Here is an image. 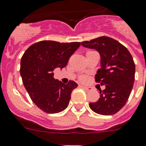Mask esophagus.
<instances>
[{"instance_id":"obj_1","label":"esophagus","mask_w":146,"mask_h":146,"mask_svg":"<svg viewBox=\"0 0 146 146\" xmlns=\"http://www.w3.org/2000/svg\"><path fill=\"white\" fill-rule=\"evenodd\" d=\"M80 87H81L82 88H83V89L86 90V91H90V90L92 89V88L86 87V86H85V85H80Z\"/></svg>"}]
</instances>
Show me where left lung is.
Instances as JSON below:
<instances>
[{"label": "left lung", "instance_id": "obj_1", "mask_svg": "<svg viewBox=\"0 0 146 146\" xmlns=\"http://www.w3.org/2000/svg\"><path fill=\"white\" fill-rule=\"evenodd\" d=\"M84 47L96 49L100 55V68L95 81L106 88L100 91V98L90 103L91 110L103 115L115 114L126 104L135 78V64L125 46L109 37L100 36L82 42Z\"/></svg>", "mask_w": 146, "mask_h": 146}]
</instances>
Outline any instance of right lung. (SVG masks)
Instances as JSON below:
<instances>
[{
	"mask_svg": "<svg viewBox=\"0 0 146 146\" xmlns=\"http://www.w3.org/2000/svg\"><path fill=\"white\" fill-rule=\"evenodd\" d=\"M80 42L42 40L31 45L21 59L20 74L24 86L35 105L46 113L62 112L69 105L74 81L64 84L54 78L55 68L66 67Z\"/></svg>",
	"mask_w": 146,
	"mask_h": 146,
	"instance_id": "add662e5",
	"label": "right lung"
}]
</instances>
